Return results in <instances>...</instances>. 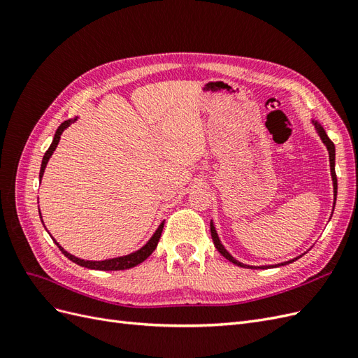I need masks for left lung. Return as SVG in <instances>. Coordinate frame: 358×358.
<instances>
[{"label": "left lung", "mask_w": 358, "mask_h": 358, "mask_svg": "<svg viewBox=\"0 0 358 358\" xmlns=\"http://www.w3.org/2000/svg\"><path fill=\"white\" fill-rule=\"evenodd\" d=\"M310 122H312L313 128H315L317 134L320 136L321 142L324 143V146H326V148H327V150H329V159H330V175H331V180H333V196H334V199H333V209H334V204H336V196H338V178H336V171H334V155H336V149H334L333 142H331V140L329 138V136H327V133H326V129L322 128V125H321L318 121H315V119H310ZM210 234H212V239H213L215 248L218 249V251L221 252V255H224L227 259H229V262H231L233 264L239 266V267H249V268H270V267H272V268H273V267H279V266L289 264V263H292V262H296V259H299L301 255H305V254H301V255H299V257H296V258H291V259H288V262L279 263V264H268V266H249V264H245V263L239 262V259H236V258H234L229 251H227L225 246L222 245V242H221V239H220L218 233H216V229H215V224H213V221H210Z\"/></svg>", "instance_id": "obj_1"}]
</instances>
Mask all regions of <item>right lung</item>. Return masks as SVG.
Wrapping results in <instances>:
<instances>
[{"mask_svg": "<svg viewBox=\"0 0 358 358\" xmlns=\"http://www.w3.org/2000/svg\"><path fill=\"white\" fill-rule=\"evenodd\" d=\"M78 119H79V116H76L74 119H69V121H64V122L58 127L57 133H55V137H53V140H52L50 148L48 149V152L45 154V157H43L41 167H40V180H41L43 175H45V169H46V166H48V162H49L50 157L53 155V152H55V149H57V146H58V143H59V138H61V136H62V133H64V129L69 128L73 122L78 121ZM38 213H40V209H38ZM40 218H41V213H40ZM41 222H43V218H41ZM162 227H164V221H162V222L158 225V229L155 230V233H154L152 236H150V239H149L142 248H138L137 251L129 252V254L122 255V257H115V258L101 259V262H92V259H82V258L74 257V255H71L70 252H67L66 249H64L55 239H53L52 236H50V237L53 239V242L57 243V246L61 249V252H62L64 255H66L69 259H71L73 263L79 264V266H82V267L91 268V270H127V268L136 267V266L140 264V263H143L145 259L155 251V248H157L158 241H159V237H161V233H162ZM45 229H46V227H45Z\"/></svg>", "mask_w": 358, "mask_h": 358, "instance_id": "add662e5", "label": "right lung"}]
</instances>
